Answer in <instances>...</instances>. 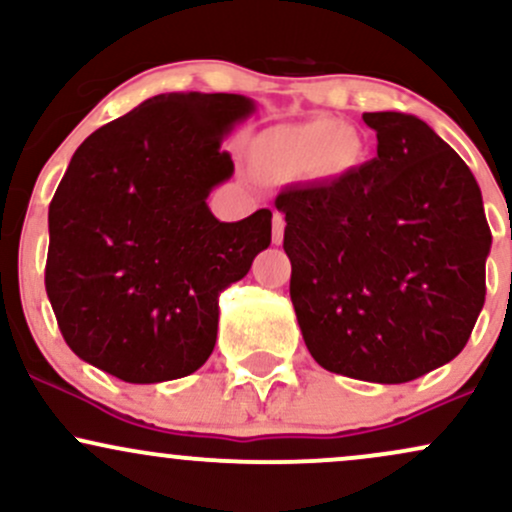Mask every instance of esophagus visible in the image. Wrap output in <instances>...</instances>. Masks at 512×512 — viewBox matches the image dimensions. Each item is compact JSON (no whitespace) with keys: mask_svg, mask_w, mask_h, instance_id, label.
<instances>
[{"mask_svg":"<svg viewBox=\"0 0 512 512\" xmlns=\"http://www.w3.org/2000/svg\"><path fill=\"white\" fill-rule=\"evenodd\" d=\"M284 228H286L284 216H281L279 211H276L274 219H272V240H274V245H281V240H284Z\"/></svg>","mask_w":512,"mask_h":512,"instance_id":"34e87169","label":"esophagus"}]
</instances>
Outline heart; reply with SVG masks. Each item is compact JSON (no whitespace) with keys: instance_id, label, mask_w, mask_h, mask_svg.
<instances>
[{"instance_id":"b5f03b06","label":"heart","mask_w":512,"mask_h":512,"mask_svg":"<svg viewBox=\"0 0 512 512\" xmlns=\"http://www.w3.org/2000/svg\"><path fill=\"white\" fill-rule=\"evenodd\" d=\"M252 158L272 178H303L310 173L334 178L361 163L363 144L344 122L315 117L264 129L252 142Z\"/></svg>"}]
</instances>
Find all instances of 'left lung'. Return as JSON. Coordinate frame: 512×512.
Instances as JSON below:
<instances>
[{"label":"left lung","mask_w":512,"mask_h":512,"mask_svg":"<svg viewBox=\"0 0 512 512\" xmlns=\"http://www.w3.org/2000/svg\"><path fill=\"white\" fill-rule=\"evenodd\" d=\"M378 156L276 197L291 301L330 373L399 385L450 363L484 308L491 231L472 170L416 115L363 113Z\"/></svg>","instance_id":"8db88e82"}]
</instances>
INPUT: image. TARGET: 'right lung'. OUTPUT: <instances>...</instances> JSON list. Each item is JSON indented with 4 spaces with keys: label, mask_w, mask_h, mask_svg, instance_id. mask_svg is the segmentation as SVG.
Wrapping results in <instances>:
<instances>
[{
    "label": "right lung",
    "mask_w": 512,
    "mask_h": 512,
    "mask_svg": "<svg viewBox=\"0 0 512 512\" xmlns=\"http://www.w3.org/2000/svg\"><path fill=\"white\" fill-rule=\"evenodd\" d=\"M238 93H161L84 139L50 202L45 289L81 361L151 385L207 363L219 296L272 243V211L219 221L221 149L255 113Z\"/></svg>",
    "instance_id": "right-lung-1"
}]
</instances>
